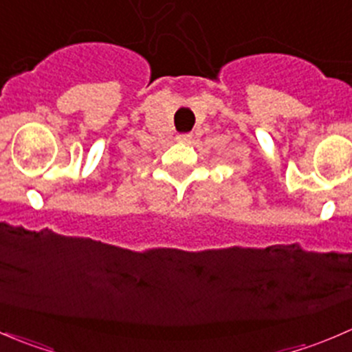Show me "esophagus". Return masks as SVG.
Returning a JSON list of instances; mask_svg holds the SVG:
<instances>
[{
  "instance_id": "obj_1",
  "label": "esophagus",
  "mask_w": 352,
  "mask_h": 352,
  "mask_svg": "<svg viewBox=\"0 0 352 352\" xmlns=\"http://www.w3.org/2000/svg\"><path fill=\"white\" fill-rule=\"evenodd\" d=\"M190 138H192V134H177L175 140L179 143H187V141H190Z\"/></svg>"
}]
</instances>
